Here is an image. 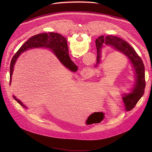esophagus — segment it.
I'll return each mask as SVG.
<instances>
[{
	"instance_id": "1",
	"label": "esophagus",
	"mask_w": 152,
	"mask_h": 152,
	"mask_svg": "<svg viewBox=\"0 0 152 152\" xmlns=\"http://www.w3.org/2000/svg\"><path fill=\"white\" fill-rule=\"evenodd\" d=\"M83 71L84 72V73H85V74H87V73H88V70H87V69L86 68H84L83 69Z\"/></svg>"
}]
</instances>
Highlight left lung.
I'll list each match as a JSON object with an SVG mask.
<instances>
[{"instance_id": "8db88e82", "label": "left lung", "mask_w": 152, "mask_h": 152, "mask_svg": "<svg viewBox=\"0 0 152 152\" xmlns=\"http://www.w3.org/2000/svg\"><path fill=\"white\" fill-rule=\"evenodd\" d=\"M97 57L94 68H97L102 62V51L103 48L109 46L116 51L123 53L129 60L134 70L135 85L129 93L122 95L126 111L131 110L142 97L145 91V67L140 57L129 44L124 40L114 36H101L95 41Z\"/></svg>"}]
</instances>
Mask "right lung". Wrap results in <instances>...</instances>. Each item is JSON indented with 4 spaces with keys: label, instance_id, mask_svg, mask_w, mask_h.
<instances>
[{
    "label": "right lung",
    "instance_id": "right-lung-1",
    "mask_svg": "<svg viewBox=\"0 0 152 152\" xmlns=\"http://www.w3.org/2000/svg\"><path fill=\"white\" fill-rule=\"evenodd\" d=\"M47 48L49 49L57 57L59 61L69 70L73 72L77 71L78 67L74 62L71 60L68 53V47L66 38L57 33H49L38 34L29 38L24 44L13 57L10 67V85L12 83V77L15 63L19 56L28 49L33 48ZM14 99L24 108L28 109L23 103L15 96H13Z\"/></svg>",
    "mask_w": 152,
    "mask_h": 152
}]
</instances>
